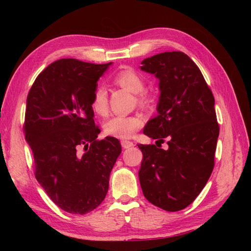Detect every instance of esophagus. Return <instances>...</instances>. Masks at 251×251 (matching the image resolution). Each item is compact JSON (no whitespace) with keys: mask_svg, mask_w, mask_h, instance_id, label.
<instances>
[{"mask_svg":"<svg viewBox=\"0 0 251 251\" xmlns=\"http://www.w3.org/2000/svg\"><path fill=\"white\" fill-rule=\"evenodd\" d=\"M121 144H122V147L124 148V150H126V148H129V147H133L134 146V143L130 142V141H122Z\"/></svg>","mask_w":251,"mask_h":251,"instance_id":"obj_1","label":"esophagus"}]
</instances>
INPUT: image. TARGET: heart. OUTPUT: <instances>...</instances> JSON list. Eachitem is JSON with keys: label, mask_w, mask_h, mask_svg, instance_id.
<instances>
[{"label": "heart", "mask_w": 251, "mask_h": 251, "mask_svg": "<svg viewBox=\"0 0 251 251\" xmlns=\"http://www.w3.org/2000/svg\"><path fill=\"white\" fill-rule=\"evenodd\" d=\"M114 80L121 87L125 88L135 95H142L145 91V82L141 75L135 71L123 70L115 75ZM139 103H144L142 96L138 97ZM92 108L97 115L103 116L107 113V90L103 85L95 88L92 97ZM142 125V120L138 116H114L104 123V131L106 135L116 138H129Z\"/></svg>", "instance_id": "1"}]
</instances>
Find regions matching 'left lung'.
Masks as SVG:
<instances>
[{"mask_svg":"<svg viewBox=\"0 0 251 251\" xmlns=\"http://www.w3.org/2000/svg\"><path fill=\"white\" fill-rule=\"evenodd\" d=\"M141 70L159 80L157 113L143 133L164 143L138 145L143 161L138 172L144 196L152 205L178 211L190 205L214 169L219 126L215 99L198 66L182 52L145 58Z\"/></svg>","mask_w":251,"mask_h":251,"instance_id":"1","label":"left lung"}]
</instances>
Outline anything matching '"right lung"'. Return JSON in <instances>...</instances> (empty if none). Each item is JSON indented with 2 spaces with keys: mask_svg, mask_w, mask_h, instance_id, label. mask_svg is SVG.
Listing matches in <instances>:
<instances>
[{
  "mask_svg": "<svg viewBox=\"0 0 251 251\" xmlns=\"http://www.w3.org/2000/svg\"><path fill=\"white\" fill-rule=\"evenodd\" d=\"M112 64L57 59L37 76L27 95L24 130L35 177L55 205L70 214L85 215L100 205L122 152L117 138L96 139L100 130L91 105L97 80Z\"/></svg>",
  "mask_w": 251,
  "mask_h": 251,
  "instance_id": "right-lung-1",
  "label": "right lung"
}]
</instances>
